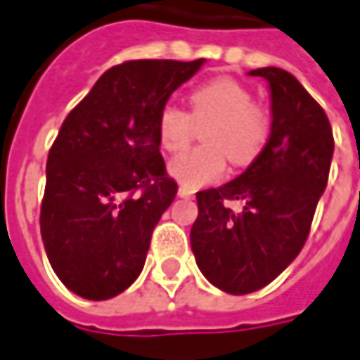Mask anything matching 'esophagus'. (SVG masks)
Segmentation results:
<instances>
[{
    "label": "esophagus",
    "mask_w": 360,
    "mask_h": 360,
    "mask_svg": "<svg viewBox=\"0 0 360 360\" xmlns=\"http://www.w3.org/2000/svg\"><path fill=\"white\" fill-rule=\"evenodd\" d=\"M177 193H179V197H193V195H195V191H193V189H189V187H185V185H181Z\"/></svg>",
    "instance_id": "esophagus-1"
}]
</instances>
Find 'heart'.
Wrapping results in <instances>:
<instances>
[{
  "label": "heart",
  "instance_id": "heart-1",
  "mask_svg": "<svg viewBox=\"0 0 360 360\" xmlns=\"http://www.w3.org/2000/svg\"><path fill=\"white\" fill-rule=\"evenodd\" d=\"M203 129V143L175 157L169 171L189 189L219 181L226 175L227 157L233 165H250L264 150L272 120L264 104L254 102L250 88L231 78H215L197 86L189 96V112L173 102L161 106L157 136L167 153L183 150Z\"/></svg>",
  "mask_w": 360,
  "mask_h": 360
}]
</instances>
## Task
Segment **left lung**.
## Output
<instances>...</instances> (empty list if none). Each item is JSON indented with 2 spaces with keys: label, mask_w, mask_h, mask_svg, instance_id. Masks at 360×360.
Instances as JSON below:
<instances>
[{
  "label": "left lung",
  "mask_w": 360,
  "mask_h": 360,
  "mask_svg": "<svg viewBox=\"0 0 360 360\" xmlns=\"http://www.w3.org/2000/svg\"><path fill=\"white\" fill-rule=\"evenodd\" d=\"M268 80L272 133L240 177L197 193L191 250L203 276L227 294L268 286L306 243L328 181L335 139L326 112L282 68H258ZM227 200H240L233 212Z\"/></svg>",
  "instance_id": "1"
}]
</instances>
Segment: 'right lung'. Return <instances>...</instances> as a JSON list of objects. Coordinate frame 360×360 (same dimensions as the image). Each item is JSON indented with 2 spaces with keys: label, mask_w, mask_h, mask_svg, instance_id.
Instances as JSON below:
<instances>
[{
  "label": "right lung",
  "mask_w": 360,
  "mask_h": 360,
  "mask_svg": "<svg viewBox=\"0 0 360 360\" xmlns=\"http://www.w3.org/2000/svg\"><path fill=\"white\" fill-rule=\"evenodd\" d=\"M203 62H122L62 122L48 153L39 229L56 276L74 294L108 300L139 278L153 229L177 195L157 117Z\"/></svg>",
  "instance_id": "add662e5"
}]
</instances>
